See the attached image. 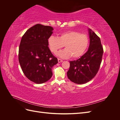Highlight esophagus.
Returning a JSON list of instances; mask_svg holds the SVG:
<instances>
[{
    "mask_svg": "<svg viewBox=\"0 0 120 120\" xmlns=\"http://www.w3.org/2000/svg\"><path fill=\"white\" fill-rule=\"evenodd\" d=\"M63 60H62L58 59V62H59V63H61V62H63Z\"/></svg>",
    "mask_w": 120,
    "mask_h": 120,
    "instance_id": "esophagus-1",
    "label": "esophagus"
}]
</instances>
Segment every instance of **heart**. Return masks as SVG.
I'll return each mask as SVG.
<instances>
[{
	"label": "heart",
	"mask_w": 120,
	"mask_h": 120,
	"mask_svg": "<svg viewBox=\"0 0 120 120\" xmlns=\"http://www.w3.org/2000/svg\"><path fill=\"white\" fill-rule=\"evenodd\" d=\"M51 52L56 54L64 45L65 49L60 51L58 56L63 58L71 57L77 59L85 52L89 45V38L86 34L69 30L60 34L58 38L51 36L48 39Z\"/></svg>",
	"instance_id": "1"
}]
</instances>
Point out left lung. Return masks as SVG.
Here are the masks:
<instances>
[{"mask_svg":"<svg viewBox=\"0 0 120 120\" xmlns=\"http://www.w3.org/2000/svg\"><path fill=\"white\" fill-rule=\"evenodd\" d=\"M90 42L89 49L76 60L70 61L67 72L68 78L78 84H83L95 77L102 60L103 48L100 38L91 30H89Z\"/></svg>","mask_w":120,"mask_h":120,"instance_id":"obj_1","label":"left lung"}]
</instances>
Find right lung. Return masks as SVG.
Here are the masks:
<instances>
[{
  "label": "right lung",
  "instance_id": "1",
  "mask_svg": "<svg viewBox=\"0 0 120 120\" xmlns=\"http://www.w3.org/2000/svg\"><path fill=\"white\" fill-rule=\"evenodd\" d=\"M52 30L51 26L37 24L25 32L20 41L19 60L21 69L28 79L38 84L52 78V68L58 63L48 46Z\"/></svg>",
  "mask_w": 120,
  "mask_h": 120
}]
</instances>
